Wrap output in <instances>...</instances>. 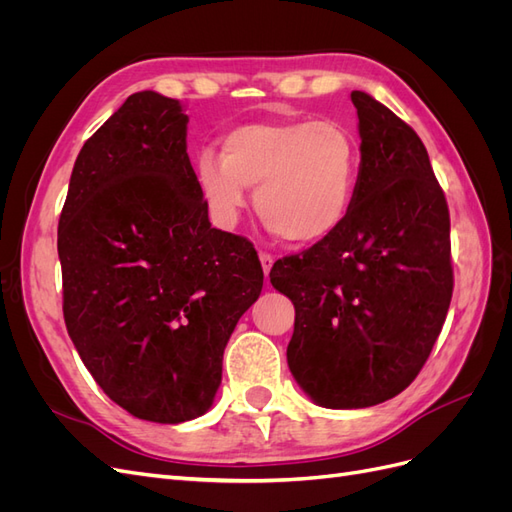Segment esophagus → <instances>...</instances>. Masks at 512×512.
Segmentation results:
<instances>
[{
  "label": "esophagus",
  "mask_w": 512,
  "mask_h": 512,
  "mask_svg": "<svg viewBox=\"0 0 512 512\" xmlns=\"http://www.w3.org/2000/svg\"><path fill=\"white\" fill-rule=\"evenodd\" d=\"M273 262H275V258H273L271 254L260 252V265H262V271H265V275H269V271H271V267H273Z\"/></svg>",
  "instance_id": "34e87169"
}]
</instances>
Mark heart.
Here are the masks:
<instances>
[{
  "mask_svg": "<svg viewBox=\"0 0 512 512\" xmlns=\"http://www.w3.org/2000/svg\"><path fill=\"white\" fill-rule=\"evenodd\" d=\"M361 145L337 121L284 119L232 128L220 156L203 151L196 179L215 220L235 224L256 188L254 205L269 228L292 245H312L342 226L354 203Z\"/></svg>",
  "mask_w": 512,
  "mask_h": 512,
  "instance_id": "1",
  "label": "heart"
}]
</instances>
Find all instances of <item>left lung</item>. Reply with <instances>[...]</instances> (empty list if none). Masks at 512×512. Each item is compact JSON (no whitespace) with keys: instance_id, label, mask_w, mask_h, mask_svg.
<instances>
[{"instance_id":"8db88e82","label":"left lung","mask_w":512,"mask_h":512,"mask_svg":"<svg viewBox=\"0 0 512 512\" xmlns=\"http://www.w3.org/2000/svg\"><path fill=\"white\" fill-rule=\"evenodd\" d=\"M346 222L269 277L294 305L288 367L322 408H369L423 369L453 297L451 218L418 134L365 91Z\"/></svg>"}]
</instances>
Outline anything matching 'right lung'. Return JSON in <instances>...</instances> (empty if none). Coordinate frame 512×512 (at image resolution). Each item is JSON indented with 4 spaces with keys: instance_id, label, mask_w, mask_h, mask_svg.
I'll return each instance as SVG.
<instances>
[{
    "instance_id": "add662e5",
    "label": "right lung",
    "mask_w": 512,
    "mask_h": 512,
    "mask_svg": "<svg viewBox=\"0 0 512 512\" xmlns=\"http://www.w3.org/2000/svg\"><path fill=\"white\" fill-rule=\"evenodd\" d=\"M185 136L179 100L132 94L83 145L57 228L76 352L117 406L164 425L211 408L265 277L250 241L211 228Z\"/></svg>"
}]
</instances>
